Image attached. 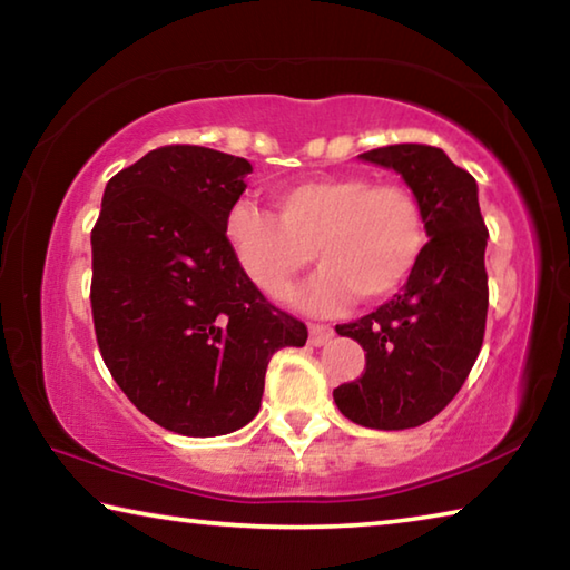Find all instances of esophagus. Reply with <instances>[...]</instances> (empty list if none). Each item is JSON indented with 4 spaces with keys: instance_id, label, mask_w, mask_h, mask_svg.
<instances>
[{
    "instance_id": "1",
    "label": "esophagus",
    "mask_w": 570,
    "mask_h": 570,
    "mask_svg": "<svg viewBox=\"0 0 570 570\" xmlns=\"http://www.w3.org/2000/svg\"><path fill=\"white\" fill-rule=\"evenodd\" d=\"M334 336V330L332 326L326 324H308V342H312L314 346H322L326 344Z\"/></svg>"
}]
</instances>
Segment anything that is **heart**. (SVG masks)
I'll list each match as a JSON object with an SVG mask.
<instances>
[{"label": "heart", "instance_id": "1", "mask_svg": "<svg viewBox=\"0 0 570 570\" xmlns=\"http://www.w3.org/2000/svg\"><path fill=\"white\" fill-rule=\"evenodd\" d=\"M276 214L250 200L228 208L224 230L238 266L264 294H278L322 264L288 302L332 312L354 296L380 302L407 282L428 240L422 206L402 183L326 173L274 188Z\"/></svg>", "mask_w": 570, "mask_h": 570}]
</instances>
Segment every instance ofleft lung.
<instances>
[{
    "mask_svg": "<svg viewBox=\"0 0 570 570\" xmlns=\"http://www.w3.org/2000/svg\"><path fill=\"white\" fill-rule=\"evenodd\" d=\"M397 170L417 196L430 240L407 284L336 334L366 352L360 380L340 384L344 417L372 430L420 428L448 407L475 364L488 320V228L478 183L445 150L400 142L360 156Z\"/></svg>",
    "mask_w": 570,
    "mask_h": 570,
    "instance_id": "8db88e82",
    "label": "left lung"
}]
</instances>
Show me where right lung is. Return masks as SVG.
I'll return each instance as SVG.
<instances>
[{
  "mask_svg": "<svg viewBox=\"0 0 570 570\" xmlns=\"http://www.w3.org/2000/svg\"><path fill=\"white\" fill-rule=\"evenodd\" d=\"M254 170L200 146H163L112 176L92 228L95 336L118 387L186 438L244 428L266 366L306 326L238 266L224 230Z\"/></svg>",
  "mask_w": 570,
  "mask_h": 570,
  "instance_id": "right-lung-1",
  "label": "right lung"
}]
</instances>
